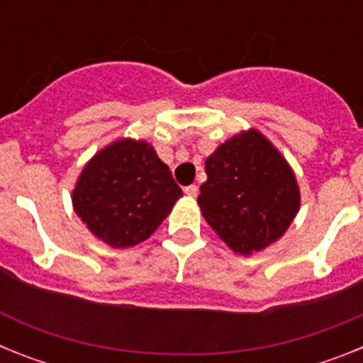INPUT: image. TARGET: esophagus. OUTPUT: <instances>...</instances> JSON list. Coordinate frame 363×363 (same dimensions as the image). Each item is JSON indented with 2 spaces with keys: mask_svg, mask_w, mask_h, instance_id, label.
Instances as JSON below:
<instances>
[{
  "mask_svg": "<svg viewBox=\"0 0 363 363\" xmlns=\"http://www.w3.org/2000/svg\"><path fill=\"white\" fill-rule=\"evenodd\" d=\"M184 191H185V194H187V196H191V198L198 196V185H187Z\"/></svg>",
  "mask_w": 363,
  "mask_h": 363,
  "instance_id": "1",
  "label": "esophagus"
}]
</instances>
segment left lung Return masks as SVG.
I'll return each mask as SVG.
<instances>
[{"instance_id": "1", "label": "left lung", "mask_w": 363, "mask_h": 363, "mask_svg": "<svg viewBox=\"0 0 363 363\" xmlns=\"http://www.w3.org/2000/svg\"><path fill=\"white\" fill-rule=\"evenodd\" d=\"M198 203L234 252L251 255L277 242L300 207L296 178L258 130L230 138L205 162Z\"/></svg>"}]
</instances>
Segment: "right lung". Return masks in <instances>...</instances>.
<instances>
[{"mask_svg":"<svg viewBox=\"0 0 363 363\" xmlns=\"http://www.w3.org/2000/svg\"><path fill=\"white\" fill-rule=\"evenodd\" d=\"M179 196L182 189L149 143L120 140L86 163L72 203L99 240L130 247L158 229Z\"/></svg>","mask_w":363,"mask_h":363,"instance_id":"right-lung-1","label":"right lung"}]
</instances>
